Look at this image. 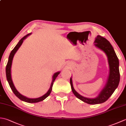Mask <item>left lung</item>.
I'll return each instance as SVG.
<instances>
[{"mask_svg":"<svg viewBox=\"0 0 126 126\" xmlns=\"http://www.w3.org/2000/svg\"><path fill=\"white\" fill-rule=\"evenodd\" d=\"M94 45L103 51L108 58L109 73L107 81L103 89L96 97L87 98L81 95L75 90L71 77L70 80L71 90L74 94L79 100L90 104H100L106 102L118 87L120 79L119 59L110 42L104 37L97 35L94 41Z\"/></svg>","mask_w":126,"mask_h":126,"instance_id":"1","label":"left lung"}]
</instances>
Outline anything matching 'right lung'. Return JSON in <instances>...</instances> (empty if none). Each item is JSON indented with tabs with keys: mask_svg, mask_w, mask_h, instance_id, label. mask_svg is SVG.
Wrapping results in <instances>:
<instances>
[{
	"mask_svg": "<svg viewBox=\"0 0 126 126\" xmlns=\"http://www.w3.org/2000/svg\"><path fill=\"white\" fill-rule=\"evenodd\" d=\"M30 34H31V33L26 34V36L23 37V38L21 39L19 41L18 44L16 45V47H14V49H13L11 51V52L9 57V60H8L6 67V76L7 82L9 83L11 89H12L13 93L15 94V95L17 96L18 98H19L20 100L26 102H28V103H37V102H39L43 101L44 99L46 98L47 96L50 94V93L51 92V90H52V88L53 82H54L56 77H57L58 75L60 74V71L56 72V73H55L54 74H53V75L52 76V80L51 83V85L49 90L47 91V92L45 94L43 95L42 96H41V97H39L38 98H28L27 97H26V96L21 94L19 93V92L16 89V88L14 85V84H13V83L12 77H11V66H12L13 58V57H14L15 53L17 51V50H18L19 48L20 47L21 45L22 44L24 40L29 35H30Z\"/></svg>",
	"mask_w": 126,
	"mask_h": 126,
	"instance_id": "obj_1",
	"label": "right lung"
}]
</instances>
